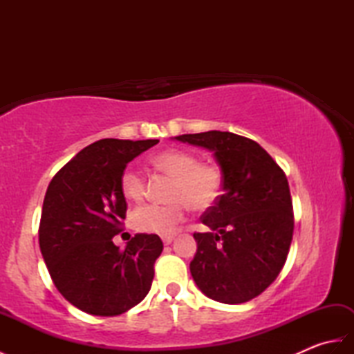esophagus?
Here are the masks:
<instances>
[{
  "label": "esophagus",
  "mask_w": 354,
  "mask_h": 354,
  "mask_svg": "<svg viewBox=\"0 0 354 354\" xmlns=\"http://www.w3.org/2000/svg\"><path fill=\"white\" fill-rule=\"evenodd\" d=\"M161 239H162L164 245H170L173 242V239H175V236H173V234L171 236H162Z\"/></svg>",
  "instance_id": "obj_1"
}]
</instances>
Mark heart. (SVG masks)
Masks as SVG:
<instances>
[{"instance_id": "heart-1", "label": "heart", "mask_w": 354, "mask_h": 354, "mask_svg": "<svg viewBox=\"0 0 354 354\" xmlns=\"http://www.w3.org/2000/svg\"><path fill=\"white\" fill-rule=\"evenodd\" d=\"M156 170L173 178L169 204H146L132 213V227L149 234H171L185 219L187 208L207 212L223 193V171L216 162L199 161L198 155L184 149H169L150 160ZM120 192L126 201L138 202L146 194V176L127 167L120 176Z\"/></svg>"}]
</instances>
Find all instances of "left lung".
Instances as JSON below:
<instances>
[{
    "mask_svg": "<svg viewBox=\"0 0 354 354\" xmlns=\"http://www.w3.org/2000/svg\"><path fill=\"white\" fill-rule=\"evenodd\" d=\"M175 138L213 150L223 171L222 198L201 217L209 231L193 234V280L219 303L250 301L275 281L288 259L293 234L288 178L259 142L242 135L208 131Z\"/></svg>",
    "mask_w": 354,
    "mask_h": 354,
    "instance_id": "left-lung-1",
    "label": "left lung"
}]
</instances>
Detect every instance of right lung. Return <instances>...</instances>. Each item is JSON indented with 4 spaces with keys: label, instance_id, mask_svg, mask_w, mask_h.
<instances>
[{
    "label": "right lung",
    "instance_id": "1",
    "mask_svg": "<svg viewBox=\"0 0 354 354\" xmlns=\"http://www.w3.org/2000/svg\"><path fill=\"white\" fill-rule=\"evenodd\" d=\"M160 140H99L53 176L45 193L39 248L53 283L82 312L117 317L150 290L162 252L156 234H135L122 251L127 204L120 176L129 161Z\"/></svg>",
    "mask_w": 354,
    "mask_h": 354
}]
</instances>
